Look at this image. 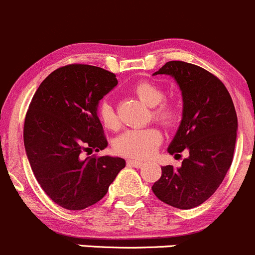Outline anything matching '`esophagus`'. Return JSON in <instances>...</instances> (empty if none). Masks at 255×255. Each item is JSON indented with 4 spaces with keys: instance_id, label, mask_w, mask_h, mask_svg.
I'll return each mask as SVG.
<instances>
[{
    "instance_id": "1",
    "label": "esophagus",
    "mask_w": 255,
    "mask_h": 255,
    "mask_svg": "<svg viewBox=\"0 0 255 255\" xmlns=\"http://www.w3.org/2000/svg\"><path fill=\"white\" fill-rule=\"evenodd\" d=\"M127 164L130 166H135V168H139V166L143 165V161L142 160H137V159H128Z\"/></svg>"
}]
</instances>
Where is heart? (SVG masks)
Listing matches in <instances>:
<instances>
[{"label":"heart","instance_id":"heart-1","mask_svg":"<svg viewBox=\"0 0 255 255\" xmlns=\"http://www.w3.org/2000/svg\"><path fill=\"white\" fill-rule=\"evenodd\" d=\"M132 91L140 101L151 107V118L155 122L165 127H173L181 118L180 105L174 100L165 99V90L156 82L140 80L133 85ZM97 113L105 128L110 130H117L120 128V118L111 102L107 100L100 102ZM161 140L163 134L155 127L128 129L116 138L113 148L120 155L144 159L155 151Z\"/></svg>","mask_w":255,"mask_h":255}]
</instances>
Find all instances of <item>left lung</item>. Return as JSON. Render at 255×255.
I'll return each mask as SVG.
<instances>
[{"label": "left lung", "instance_id": "left-lung-1", "mask_svg": "<svg viewBox=\"0 0 255 255\" xmlns=\"http://www.w3.org/2000/svg\"><path fill=\"white\" fill-rule=\"evenodd\" d=\"M175 78L182 91L184 113L168 151L190 156L180 168L166 165L151 186L160 201L190 210L204 204L218 189L233 160L237 138V113L223 82L201 66L168 61L154 75Z\"/></svg>", "mask_w": 255, "mask_h": 255}]
</instances>
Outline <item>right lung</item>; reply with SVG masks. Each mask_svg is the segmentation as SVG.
<instances>
[{"label":"right lung","mask_w":255,"mask_h":255,"mask_svg":"<svg viewBox=\"0 0 255 255\" xmlns=\"http://www.w3.org/2000/svg\"><path fill=\"white\" fill-rule=\"evenodd\" d=\"M116 85L111 71L69 64L48 75L28 107L23 138L30 168L49 199L66 210L99 202L126 165L122 158L84 156L107 146L97 105Z\"/></svg>","instance_id":"obj_1"}]
</instances>
